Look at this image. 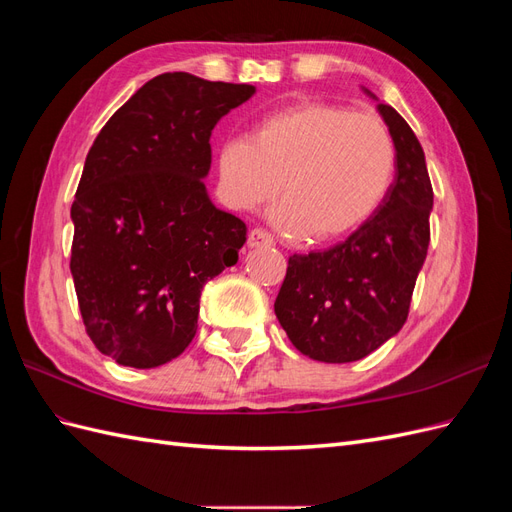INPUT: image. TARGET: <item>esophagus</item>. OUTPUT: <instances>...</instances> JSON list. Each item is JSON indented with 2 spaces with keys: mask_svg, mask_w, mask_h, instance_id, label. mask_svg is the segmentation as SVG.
Returning <instances> with one entry per match:
<instances>
[{
  "mask_svg": "<svg viewBox=\"0 0 512 512\" xmlns=\"http://www.w3.org/2000/svg\"><path fill=\"white\" fill-rule=\"evenodd\" d=\"M273 235L265 228H252L250 235H247V245L250 247H267L273 245Z\"/></svg>",
  "mask_w": 512,
  "mask_h": 512,
  "instance_id": "34e87169",
  "label": "esophagus"
}]
</instances>
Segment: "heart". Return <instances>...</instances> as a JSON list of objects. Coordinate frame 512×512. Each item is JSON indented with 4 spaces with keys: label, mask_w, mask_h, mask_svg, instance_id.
Returning <instances> with one entry per match:
<instances>
[{
    "label": "heart",
    "mask_w": 512,
    "mask_h": 512,
    "mask_svg": "<svg viewBox=\"0 0 512 512\" xmlns=\"http://www.w3.org/2000/svg\"><path fill=\"white\" fill-rule=\"evenodd\" d=\"M215 166L232 207L267 203L280 183V224L329 241L359 228L384 203L397 149L378 115L303 100L260 115L250 138L228 136Z\"/></svg>",
    "instance_id": "obj_1"
}]
</instances>
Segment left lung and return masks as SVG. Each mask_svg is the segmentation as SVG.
Returning <instances> with one entry per match:
<instances>
[{
    "label": "left lung",
    "mask_w": 512,
    "mask_h": 512,
    "mask_svg": "<svg viewBox=\"0 0 512 512\" xmlns=\"http://www.w3.org/2000/svg\"><path fill=\"white\" fill-rule=\"evenodd\" d=\"M378 111L397 149L391 192L346 241L290 256L275 299L292 346L322 363L359 361L399 333L427 258L433 190L425 153L393 106Z\"/></svg>",
    "instance_id": "obj_1"
}]
</instances>
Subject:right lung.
Instances as JSON below:
<instances>
[{
    "mask_svg": "<svg viewBox=\"0 0 512 512\" xmlns=\"http://www.w3.org/2000/svg\"><path fill=\"white\" fill-rule=\"evenodd\" d=\"M256 94L188 72L147 81L91 145L70 209V271L85 331L119 365L190 346L200 290L239 260L245 224L205 188L211 130Z\"/></svg>",
    "mask_w": 512,
    "mask_h": 512,
    "instance_id": "1",
    "label": "right lung"
}]
</instances>
